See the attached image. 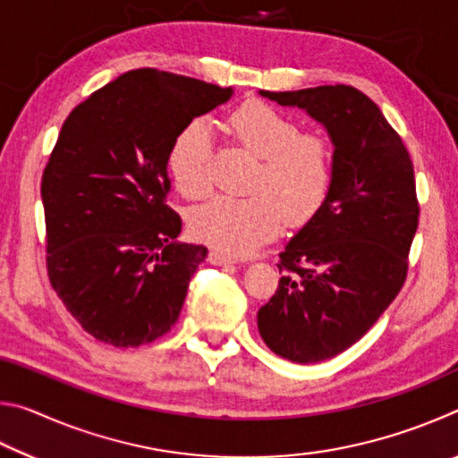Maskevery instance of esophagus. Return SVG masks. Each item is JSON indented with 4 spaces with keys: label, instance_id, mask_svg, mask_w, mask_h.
Masks as SVG:
<instances>
[{
    "label": "esophagus",
    "instance_id": "esophagus-1",
    "mask_svg": "<svg viewBox=\"0 0 458 458\" xmlns=\"http://www.w3.org/2000/svg\"><path fill=\"white\" fill-rule=\"evenodd\" d=\"M208 259H210V262L212 265H232V262H234V259L232 257H228V254H224V252H220V250H212L210 254H208Z\"/></svg>",
    "mask_w": 458,
    "mask_h": 458
}]
</instances>
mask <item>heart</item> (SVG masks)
<instances>
[{
  "mask_svg": "<svg viewBox=\"0 0 458 458\" xmlns=\"http://www.w3.org/2000/svg\"><path fill=\"white\" fill-rule=\"evenodd\" d=\"M236 141L260 159L250 198L218 196L193 210V236L220 252L248 254L283 226H303L321 210L333 183V153L319 135L301 133L297 121L250 100L230 114ZM212 133L193 121L174 141L169 172L185 198L210 191Z\"/></svg>",
  "mask_w": 458,
  "mask_h": 458,
  "instance_id": "b5f03b06",
  "label": "heart"
}]
</instances>
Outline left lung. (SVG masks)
<instances>
[{"label": "left lung", "instance_id": "left-lung-1", "mask_svg": "<svg viewBox=\"0 0 458 458\" xmlns=\"http://www.w3.org/2000/svg\"><path fill=\"white\" fill-rule=\"evenodd\" d=\"M260 95L303 108L333 143L327 201L278 254L286 273L257 315L276 355L317 363L366 335L406 281L420 214L414 167L400 135L358 89Z\"/></svg>", "mask_w": 458, "mask_h": 458}]
</instances>
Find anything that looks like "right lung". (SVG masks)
Returning <instances> with one entry per match:
<instances>
[{"instance_id": "add662e5", "label": "right lung", "mask_w": 458, "mask_h": 458, "mask_svg": "<svg viewBox=\"0 0 458 458\" xmlns=\"http://www.w3.org/2000/svg\"><path fill=\"white\" fill-rule=\"evenodd\" d=\"M232 97L188 76L139 68L81 103L42 175L52 289L103 344L139 347L174 327L206 246L177 242L165 204L177 135Z\"/></svg>"}]
</instances>
